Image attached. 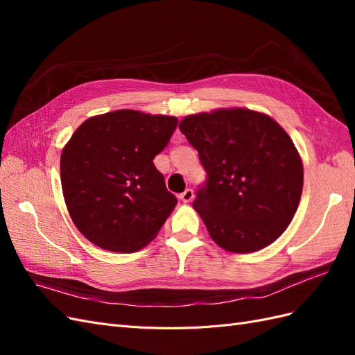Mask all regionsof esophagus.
<instances>
[{"label":"esophagus","instance_id":"34e87169","mask_svg":"<svg viewBox=\"0 0 355 355\" xmlns=\"http://www.w3.org/2000/svg\"><path fill=\"white\" fill-rule=\"evenodd\" d=\"M179 198L184 201V202H189L192 198H194V191H192L191 188H188V189H185L184 192H182V194L179 196Z\"/></svg>","mask_w":355,"mask_h":355}]
</instances>
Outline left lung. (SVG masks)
<instances>
[{
	"label": "left lung",
	"instance_id": "left-lung-1",
	"mask_svg": "<svg viewBox=\"0 0 355 355\" xmlns=\"http://www.w3.org/2000/svg\"><path fill=\"white\" fill-rule=\"evenodd\" d=\"M179 128L207 173L192 207L213 241L250 253L280 237L304 187L302 159L284 128L244 108L188 115Z\"/></svg>",
	"mask_w": 355,
	"mask_h": 355
}]
</instances>
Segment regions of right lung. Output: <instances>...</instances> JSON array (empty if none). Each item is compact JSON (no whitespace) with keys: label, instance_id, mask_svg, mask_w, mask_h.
<instances>
[{"label":"right lung","instance_id":"obj_1","mask_svg":"<svg viewBox=\"0 0 355 355\" xmlns=\"http://www.w3.org/2000/svg\"><path fill=\"white\" fill-rule=\"evenodd\" d=\"M178 118L120 110L85 120L60 155L63 198L75 227L101 249L130 253L155 239L178 204L154 158Z\"/></svg>","mask_w":355,"mask_h":355}]
</instances>
